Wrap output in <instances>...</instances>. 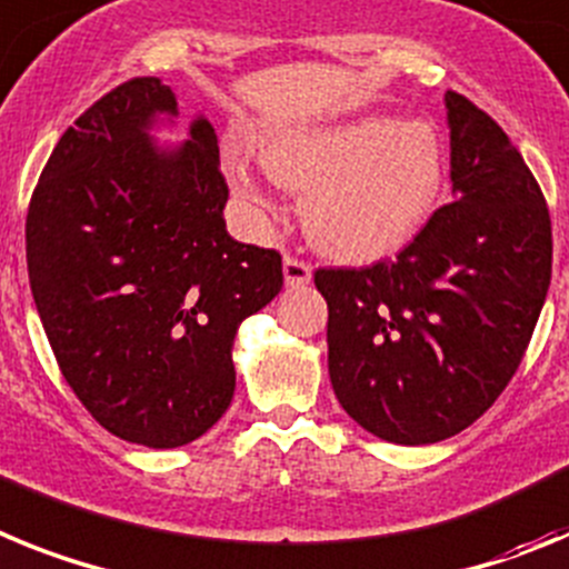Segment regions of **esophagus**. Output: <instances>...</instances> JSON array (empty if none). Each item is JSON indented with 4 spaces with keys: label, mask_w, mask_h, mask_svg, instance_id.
Masks as SVG:
<instances>
[{
    "label": "esophagus",
    "mask_w": 569,
    "mask_h": 569,
    "mask_svg": "<svg viewBox=\"0 0 569 569\" xmlns=\"http://www.w3.org/2000/svg\"><path fill=\"white\" fill-rule=\"evenodd\" d=\"M283 274H286V286H291V289H303V286L312 280V266L306 263V260H300V257L286 254Z\"/></svg>",
    "instance_id": "1"
}]
</instances>
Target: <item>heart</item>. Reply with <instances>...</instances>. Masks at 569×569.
Wrapping results in <instances>:
<instances>
[{"instance_id": "1", "label": "heart", "mask_w": 569, "mask_h": 569, "mask_svg": "<svg viewBox=\"0 0 569 569\" xmlns=\"http://www.w3.org/2000/svg\"><path fill=\"white\" fill-rule=\"evenodd\" d=\"M263 166L306 191V234L329 257L367 263L401 249L427 223L443 186V146L429 122L360 117L271 137ZM231 180L263 206L251 168L231 157Z\"/></svg>"}]
</instances>
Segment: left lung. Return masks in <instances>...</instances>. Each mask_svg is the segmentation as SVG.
Instances as JSON below:
<instances>
[{"instance_id": "obj_1", "label": "left lung", "mask_w": 569, "mask_h": 569, "mask_svg": "<svg viewBox=\"0 0 569 569\" xmlns=\"http://www.w3.org/2000/svg\"><path fill=\"white\" fill-rule=\"evenodd\" d=\"M456 202L395 260L318 269L340 407L389 443L452 438L516 375L552 274L541 186L490 113L447 91Z\"/></svg>"}]
</instances>
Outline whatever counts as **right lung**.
<instances>
[{"label":"right lung","instance_id":"right-lung-1","mask_svg":"<svg viewBox=\"0 0 569 569\" xmlns=\"http://www.w3.org/2000/svg\"><path fill=\"white\" fill-rule=\"evenodd\" d=\"M171 88L134 77L93 102L48 157L28 220L33 303L62 378L122 441L171 449L234 395L237 326L283 289L280 251L231 240L214 128L160 151Z\"/></svg>","mask_w":569,"mask_h":569}]
</instances>
